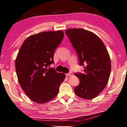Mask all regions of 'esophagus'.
Segmentation results:
<instances>
[{
	"instance_id": "obj_1",
	"label": "esophagus",
	"mask_w": 127,
	"mask_h": 127,
	"mask_svg": "<svg viewBox=\"0 0 127 127\" xmlns=\"http://www.w3.org/2000/svg\"><path fill=\"white\" fill-rule=\"evenodd\" d=\"M72 72H68V73H67L66 74V76H72Z\"/></svg>"
}]
</instances>
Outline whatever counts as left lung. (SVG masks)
I'll list each match as a JSON object with an SVG mask.
<instances>
[{"label":"left lung","instance_id":"8db88e82","mask_svg":"<svg viewBox=\"0 0 127 127\" xmlns=\"http://www.w3.org/2000/svg\"><path fill=\"white\" fill-rule=\"evenodd\" d=\"M78 57L79 64L84 72L75 73L80 80L74 91L85 99L95 98L103 91L109 79L110 58L102 41L93 32L82 29L65 31Z\"/></svg>","mask_w":127,"mask_h":127}]
</instances>
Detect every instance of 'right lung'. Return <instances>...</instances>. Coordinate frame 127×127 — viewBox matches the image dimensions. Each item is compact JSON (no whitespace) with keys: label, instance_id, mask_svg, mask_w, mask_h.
Masks as SVG:
<instances>
[{"label":"right lung","instance_id":"right-lung-1","mask_svg":"<svg viewBox=\"0 0 127 127\" xmlns=\"http://www.w3.org/2000/svg\"><path fill=\"white\" fill-rule=\"evenodd\" d=\"M64 36L62 31L34 34L20 48L15 62L18 80L26 95L36 103H45L55 97L65 79V74L50 67Z\"/></svg>","mask_w":127,"mask_h":127}]
</instances>
